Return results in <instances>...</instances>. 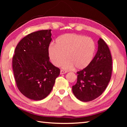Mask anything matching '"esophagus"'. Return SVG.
I'll return each instance as SVG.
<instances>
[{
	"label": "esophagus",
	"instance_id": "esophagus-1",
	"mask_svg": "<svg viewBox=\"0 0 127 127\" xmlns=\"http://www.w3.org/2000/svg\"><path fill=\"white\" fill-rule=\"evenodd\" d=\"M66 72H66V70H61V72H60V73H61V74H65V73H66Z\"/></svg>",
	"mask_w": 127,
	"mask_h": 127
}]
</instances>
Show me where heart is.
Segmentation results:
<instances>
[{"label":"heart","mask_w":127,"mask_h":127,"mask_svg":"<svg viewBox=\"0 0 127 127\" xmlns=\"http://www.w3.org/2000/svg\"><path fill=\"white\" fill-rule=\"evenodd\" d=\"M96 51V44L91 37L74 33H66L51 42L48 48L49 57L51 63L70 69L76 67L83 69L91 63Z\"/></svg>","instance_id":"b5f03b06"}]
</instances>
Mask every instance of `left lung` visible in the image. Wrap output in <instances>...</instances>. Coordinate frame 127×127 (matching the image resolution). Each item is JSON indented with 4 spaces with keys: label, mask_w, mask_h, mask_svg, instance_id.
Returning <instances> with one entry per match:
<instances>
[{
    "label": "left lung",
    "mask_w": 127,
    "mask_h": 127,
    "mask_svg": "<svg viewBox=\"0 0 127 127\" xmlns=\"http://www.w3.org/2000/svg\"><path fill=\"white\" fill-rule=\"evenodd\" d=\"M98 50L89 65L77 72V81L72 91L78 100L90 101L100 96L110 82L112 58L108 46L102 38L98 41Z\"/></svg>",
    "instance_id": "left-lung-1"
}]
</instances>
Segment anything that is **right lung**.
I'll list each match as a JSON object with an SVG mask.
<instances>
[{
    "label": "right lung",
    "instance_id": "right-lung-1",
    "mask_svg": "<svg viewBox=\"0 0 127 127\" xmlns=\"http://www.w3.org/2000/svg\"><path fill=\"white\" fill-rule=\"evenodd\" d=\"M51 31L29 34L14 50L12 66L16 85L23 95L31 100H41L48 96L60 74L59 68L49 61Z\"/></svg>",
    "mask_w": 127,
    "mask_h": 127
}]
</instances>
